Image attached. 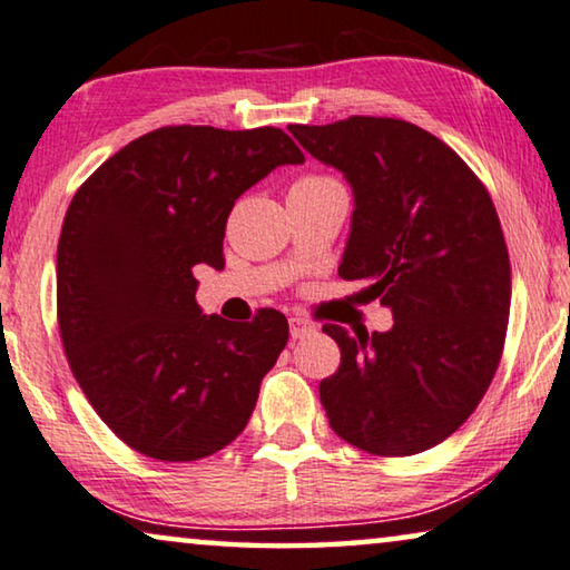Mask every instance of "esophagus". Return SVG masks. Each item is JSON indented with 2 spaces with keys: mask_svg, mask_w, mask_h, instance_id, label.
I'll list each match as a JSON object with an SVG mask.
<instances>
[{
  "mask_svg": "<svg viewBox=\"0 0 570 570\" xmlns=\"http://www.w3.org/2000/svg\"><path fill=\"white\" fill-rule=\"evenodd\" d=\"M311 334H316V324H313V321L303 318V316L291 318V336H293V340H303V336H311Z\"/></svg>",
  "mask_w": 570,
  "mask_h": 570,
  "instance_id": "1",
  "label": "esophagus"
}]
</instances>
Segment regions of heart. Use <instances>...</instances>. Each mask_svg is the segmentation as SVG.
Listing matches in <instances>:
<instances>
[{
  "mask_svg": "<svg viewBox=\"0 0 570 570\" xmlns=\"http://www.w3.org/2000/svg\"><path fill=\"white\" fill-rule=\"evenodd\" d=\"M324 183H334V179H328V177H303L293 187H313V185H324Z\"/></svg>",
  "mask_w": 570,
  "mask_h": 570,
  "instance_id": "1",
  "label": "heart"
}]
</instances>
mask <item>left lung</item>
Masks as SVG:
<instances>
[{
  "instance_id": "left-lung-1",
  "label": "left lung",
  "mask_w": 570,
  "mask_h": 570,
  "mask_svg": "<svg viewBox=\"0 0 570 570\" xmlns=\"http://www.w3.org/2000/svg\"><path fill=\"white\" fill-rule=\"evenodd\" d=\"M340 169L354 195L340 265L365 279L393 328L326 324L342 365L318 393L336 434L370 455H416L473 414L497 373L511 305V267L489 189L440 138L414 122L354 115L291 126Z\"/></svg>"
}]
</instances>
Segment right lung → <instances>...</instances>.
I'll return each instance as SVG.
<instances>
[{
  "instance_id": "right-lung-1",
  "label": "right lung",
  "mask_w": 570,
  "mask_h": 570,
  "mask_svg": "<svg viewBox=\"0 0 570 570\" xmlns=\"http://www.w3.org/2000/svg\"><path fill=\"white\" fill-rule=\"evenodd\" d=\"M303 161L279 128L167 126L73 195L56 254L61 342L87 401L141 455L208 458L249 422L287 321L272 308L246 324L205 316L195 267H224L234 203Z\"/></svg>"
}]
</instances>
